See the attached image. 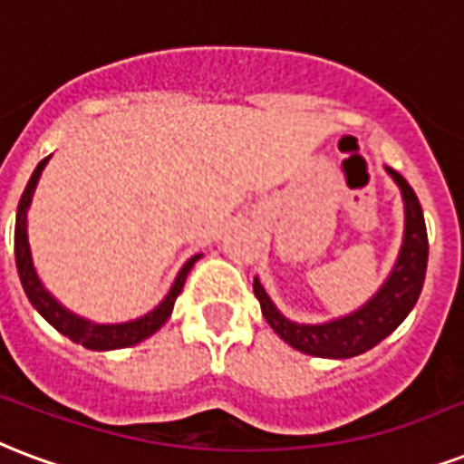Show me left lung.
Wrapping results in <instances>:
<instances>
[{"label":"left lung","instance_id":"1","mask_svg":"<svg viewBox=\"0 0 464 464\" xmlns=\"http://www.w3.org/2000/svg\"><path fill=\"white\" fill-rule=\"evenodd\" d=\"M384 169L401 192L404 236H401V247H399V256L392 265V270L380 285V289L362 306L350 311L345 316L321 321V324H299V321L285 316L275 306L270 295L260 285V279H253V289H256L265 321L270 324L272 331L282 341L299 353L331 360L362 355L370 348H374L377 343L384 341L389 334H394L399 324L411 314V309L419 302L423 279H426V265H429L426 221H423L419 197L413 194L411 185L399 175L397 169Z\"/></svg>","mask_w":464,"mask_h":464}]
</instances>
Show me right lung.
<instances>
[{"instance_id": "obj_1", "label": "right lung", "mask_w": 464, "mask_h": 464, "mask_svg": "<svg viewBox=\"0 0 464 464\" xmlns=\"http://www.w3.org/2000/svg\"><path fill=\"white\" fill-rule=\"evenodd\" d=\"M51 160V155L35 165L34 175L28 179L26 189L21 194L19 208H16V228H14V253H16V270H19L21 287L26 292L28 302L34 306L41 316L51 324L58 334H63L65 338H70L77 345H84L87 350H119V348H130V345H138L140 341H146L155 331H160L162 324L168 321L172 309H175V299L179 296L182 287H185V279L189 275V270L194 267V263L199 260V256H192L182 265V270L177 272L172 287L165 295L155 309H150L148 314L138 318H130V321H121V324H97V321H90V318L80 316L75 311H70L65 304H60L55 296L48 292L38 272H35L34 256H31V243H28V208H31V201H34V192L38 187V179H41V172L45 169Z\"/></svg>"}]
</instances>
